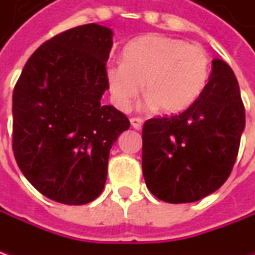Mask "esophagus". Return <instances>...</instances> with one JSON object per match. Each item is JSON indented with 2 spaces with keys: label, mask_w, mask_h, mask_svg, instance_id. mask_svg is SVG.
Instances as JSON below:
<instances>
[{
  "label": "esophagus",
  "mask_w": 255,
  "mask_h": 255,
  "mask_svg": "<svg viewBox=\"0 0 255 255\" xmlns=\"http://www.w3.org/2000/svg\"><path fill=\"white\" fill-rule=\"evenodd\" d=\"M130 125H132L134 129L140 130L143 128V119H140V118H132L130 119Z\"/></svg>",
  "instance_id": "obj_1"
}]
</instances>
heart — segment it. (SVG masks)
Listing matches in <instances>:
<instances>
[{
  "label": "heart",
  "instance_id": "b5f03b06",
  "mask_svg": "<svg viewBox=\"0 0 255 255\" xmlns=\"http://www.w3.org/2000/svg\"><path fill=\"white\" fill-rule=\"evenodd\" d=\"M210 76V59L199 45L180 38L150 34L125 46L123 62L106 66V82L118 109L132 108L143 86L142 108L163 113L183 112L199 99Z\"/></svg>",
  "mask_w": 255,
  "mask_h": 255
}]
</instances>
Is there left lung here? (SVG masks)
I'll return each instance as SVG.
<instances>
[{
    "mask_svg": "<svg viewBox=\"0 0 255 255\" xmlns=\"http://www.w3.org/2000/svg\"><path fill=\"white\" fill-rule=\"evenodd\" d=\"M246 111L237 78L213 59L209 82L199 99L171 118L146 121L142 170L147 189L166 203H191L229 179L236 163Z\"/></svg>",
    "mask_w": 255,
    "mask_h": 255,
    "instance_id": "left-lung-1",
    "label": "left lung"
}]
</instances>
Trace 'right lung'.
I'll return each mask as SVG.
<instances>
[{"label":"right lung","instance_id":"1","mask_svg":"<svg viewBox=\"0 0 255 255\" xmlns=\"http://www.w3.org/2000/svg\"><path fill=\"white\" fill-rule=\"evenodd\" d=\"M112 36L98 24L55 35L31 55L14 88L15 160L58 203L86 204L102 193L109 152L130 126L121 111L101 105Z\"/></svg>","mask_w":255,"mask_h":255}]
</instances>
